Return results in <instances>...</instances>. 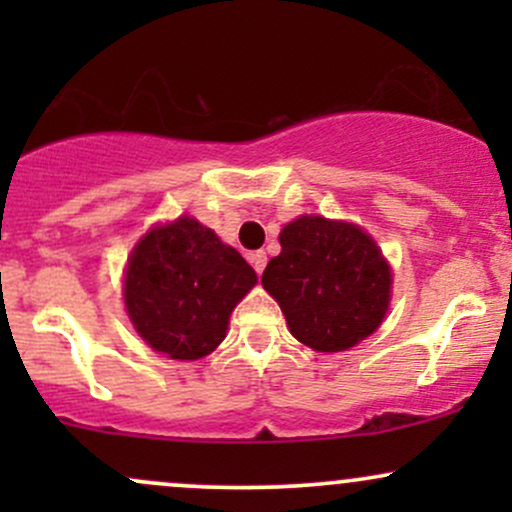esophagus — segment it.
<instances>
[{
  "label": "esophagus",
  "mask_w": 512,
  "mask_h": 512,
  "mask_svg": "<svg viewBox=\"0 0 512 512\" xmlns=\"http://www.w3.org/2000/svg\"><path fill=\"white\" fill-rule=\"evenodd\" d=\"M250 262H252V267H255V272L262 274L264 267H267V252H264V250H255V252H252V255H250Z\"/></svg>",
  "instance_id": "obj_1"
}]
</instances>
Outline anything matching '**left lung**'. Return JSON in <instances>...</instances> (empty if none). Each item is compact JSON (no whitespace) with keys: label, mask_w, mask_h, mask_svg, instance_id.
Segmentation results:
<instances>
[{"label":"left lung","mask_w":512,"mask_h":512,"mask_svg":"<svg viewBox=\"0 0 512 512\" xmlns=\"http://www.w3.org/2000/svg\"><path fill=\"white\" fill-rule=\"evenodd\" d=\"M262 286L279 303L298 342L346 351L385 320L392 272L363 228L322 216H298L279 233Z\"/></svg>","instance_id":"left-lung-1"}]
</instances>
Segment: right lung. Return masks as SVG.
Here are the masks:
<instances>
[{"label": "right lung", "instance_id": "obj_1", "mask_svg": "<svg viewBox=\"0 0 512 512\" xmlns=\"http://www.w3.org/2000/svg\"><path fill=\"white\" fill-rule=\"evenodd\" d=\"M257 284L255 269L197 219L180 216L134 245L125 308L158 354L197 361L223 342L228 317Z\"/></svg>", "mask_w": 512, "mask_h": 512}]
</instances>
